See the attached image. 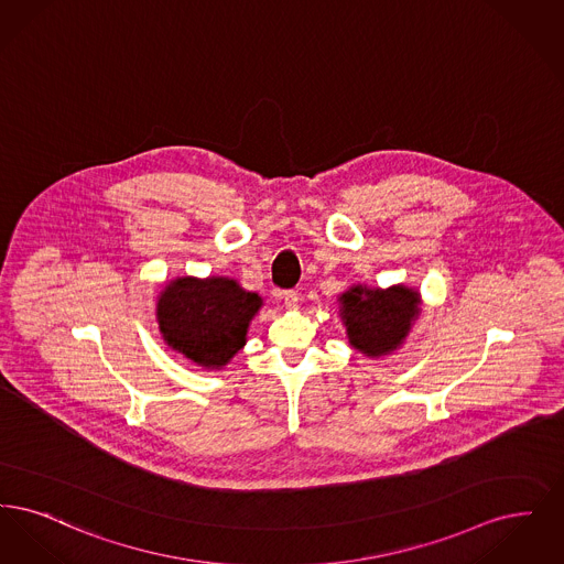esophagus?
Returning a JSON list of instances; mask_svg holds the SVG:
<instances>
[{
    "label": "esophagus",
    "mask_w": 564,
    "mask_h": 564,
    "mask_svg": "<svg viewBox=\"0 0 564 564\" xmlns=\"http://www.w3.org/2000/svg\"><path fill=\"white\" fill-rule=\"evenodd\" d=\"M281 297H283V302H285V306H295L297 300H300V295H297V292H294V290L281 292Z\"/></svg>",
    "instance_id": "obj_1"
}]
</instances>
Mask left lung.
I'll list each match as a JSON object with an SVG mask.
<instances>
[{
	"instance_id": "8db88e82",
	"label": "left lung",
	"mask_w": 564,
	"mask_h": 564,
	"mask_svg": "<svg viewBox=\"0 0 564 564\" xmlns=\"http://www.w3.org/2000/svg\"><path fill=\"white\" fill-rule=\"evenodd\" d=\"M349 343L366 355H387L402 345L410 323L421 313V295L408 288H352L340 295Z\"/></svg>"
}]
</instances>
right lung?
<instances>
[{"mask_svg":"<svg viewBox=\"0 0 564 564\" xmlns=\"http://www.w3.org/2000/svg\"><path fill=\"white\" fill-rule=\"evenodd\" d=\"M262 297L232 279H177L159 300V325L171 349L205 368H221L245 345Z\"/></svg>","mask_w":564,"mask_h":564,"instance_id":"add662e5","label":"right lung"}]
</instances>
